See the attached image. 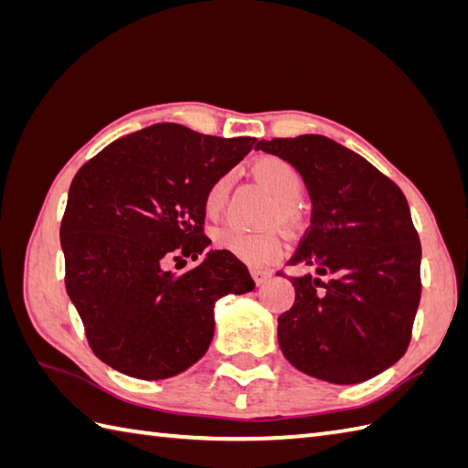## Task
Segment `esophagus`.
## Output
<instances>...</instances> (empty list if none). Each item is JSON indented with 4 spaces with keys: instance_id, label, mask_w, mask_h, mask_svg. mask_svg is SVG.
Wrapping results in <instances>:
<instances>
[{
    "instance_id": "obj_1",
    "label": "esophagus",
    "mask_w": 468,
    "mask_h": 468,
    "mask_svg": "<svg viewBox=\"0 0 468 468\" xmlns=\"http://www.w3.org/2000/svg\"><path fill=\"white\" fill-rule=\"evenodd\" d=\"M251 275H253V280H255L257 285H263L271 277V271H267V270H251Z\"/></svg>"
}]
</instances>
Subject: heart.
<instances>
[{
  "instance_id": "heart-1",
  "label": "heart",
  "mask_w": 468,
  "mask_h": 468,
  "mask_svg": "<svg viewBox=\"0 0 468 468\" xmlns=\"http://www.w3.org/2000/svg\"><path fill=\"white\" fill-rule=\"evenodd\" d=\"M253 173L260 181L270 188L277 198V217L280 221L293 225L300 218L295 198L303 191V176L297 168L282 156H263L253 165ZM229 191V176H221L211 185L205 198L208 213H217L223 207ZM217 243L221 250L235 255L237 260L251 265H265L280 257L283 251L282 237L273 231H245L239 227H223L217 233Z\"/></svg>"
}]
</instances>
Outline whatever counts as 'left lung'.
Segmentation results:
<instances>
[{
  "instance_id": "8db88e82",
  "label": "left lung",
  "mask_w": 468,
  "mask_h": 468,
  "mask_svg": "<svg viewBox=\"0 0 468 468\" xmlns=\"http://www.w3.org/2000/svg\"><path fill=\"white\" fill-rule=\"evenodd\" d=\"M255 151L290 161L312 198V225L290 265L314 273L292 277L295 302L277 320L283 356L332 384L370 380L404 356L420 303L422 247L409 201L322 134L260 141Z\"/></svg>"
}]
</instances>
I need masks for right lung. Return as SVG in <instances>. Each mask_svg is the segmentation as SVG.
I'll use <instances>...</instances> for the list:
<instances>
[{"instance_id": "add662e5", "label": "right lung", "mask_w": 468, "mask_h": 468, "mask_svg": "<svg viewBox=\"0 0 468 468\" xmlns=\"http://www.w3.org/2000/svg\"><path fill=\"white\" fill-rule=\"evenodd\" d=\"M253 143L161 122L118 138L76 173L59 227L66 292L104 364L141 380L181 374L211 346L215 303L253 292L247 265L225 250L186 273L165 270L211 245L208 188Z\"/></svg>"}]
</instances>
